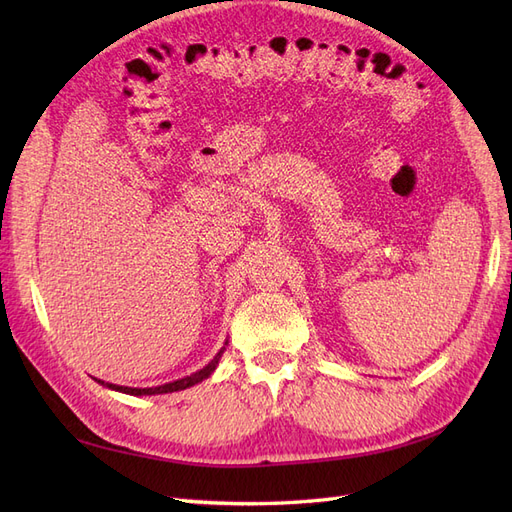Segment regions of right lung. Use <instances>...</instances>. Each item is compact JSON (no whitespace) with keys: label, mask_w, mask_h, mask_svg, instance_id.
I'll list each match as a JSON object with an SVG mask.
<instances>
[{"label":"right lung","mask_w":512,"mask_h":512,"mask_svg":"<svg viewBox=\"0 0 512 512\" xmlns=\"http://www.w3.org/2000/svg\"><path fill=\"white\" fill-rule=\"evenodd\" d=\"M226 346H228V339L224 342V348H222L218 354H215L213 359H211L203 369H198V371H194V374L185 376V378H179V380H175V382L160 384V386H147V389H132V386H119V384H111V382H104V380H98V378H94V380H96L98 384L106 386V389L126 393V395H134V397H141V395H164V393L183 391V389H190V386H194V384H198V382L207 380V378L213 374L215 367H218V363H220V359H222V354H224Z\"/></svg>","instance_id":"obj_1"}]
</instances>
